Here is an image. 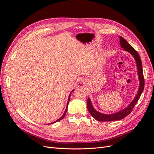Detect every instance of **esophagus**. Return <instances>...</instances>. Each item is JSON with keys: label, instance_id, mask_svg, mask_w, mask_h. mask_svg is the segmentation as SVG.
<instances>
[{"label": "esophagus", "instance_id": "esophagus-1", "mask_svg": "<svg viewBox=\"0 0 154 154\" xmlns=\"http://www.w3.org/2000/svg\"><path fill=\"white\" fill-rule=\"evenodd\" d=\"M79 87H82L83 85V83L82 82H79L78 83V85Z\"/></svg>", "mask_w": 154, "mask_h": 154}]
</instances>
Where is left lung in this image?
<instances>
[{
	"instance_id": "1",
	"label": "left lung",
	"mask_w": 154,
	"mask_h": 154,
	"mask_svg": "<svg viewBox=\"0 0 154 154\" xmlns=\"http://www.w3.org/2000/svg\"><path fill=\"white\" fill-rule=\"evenodd\" d=\"M120 40V44L121 47L123 48L124 50L128 51L130 54L133 55L134 57V59L136 60V62L137 64V72H138V75H139V88L137 94L136 96L135 97L134 100L130 103V104L125 108V109L122 110V111H119L117 113L112 114H101L97 112L92 105L91 101L89 98L87 99V109L91 115L97 121H99V122H112V121H118L122 119L126 116L129 115L131 112L132 111L135 105H136L137 102L138 101L139 97H140L142 92L143 91L144 87V79L143 76V67H142V62L140 57L138 54L137 51L134 49V48L132 47L131 45H130L125 38L123 37L120 36L119 37Z\"/></svg>"
}]
</instances>
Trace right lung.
<instances>
[{"instance_id": "obj_1", "label": "right lung", "mask_w": 154, "mask_h": 154, "mask_svg": "<svg viewBox=\"0 0 154 154\" xmlns=\"http://www.w3.org/2000/svg\"><path fill=\"white\" fill-rule=\"evenodd\" d=\"M72 91H74V90H73ZM70 97H71V94H70V95H69V99H68V101H67V107H66V111H65L64 114H63V116H62L61 118H60V119H58V120L56 121V122H54V123H56V122H59L60 120L62 119H63V118L65 117V116H66V112H67V106H68V104H69V100H70Z\"/></svg>"}]
</instances>
